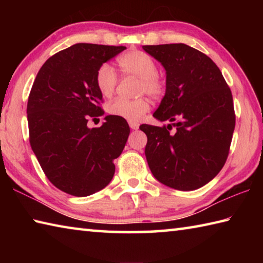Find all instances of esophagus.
<instances>
[{
	"mask_svg": "<svg viewBox=\"0 0 263 263\" xmlns=\"http://www.w3.org/2000/svg\"><path fill=\"white\" fill-rule=\"evenodd\" d=\"M128 125H130L132 130H137V128L139 127V124H138L137 122H128Z\"/></svg>",
	"mask_w": 263,
	"mask_h": 263,
	"instance_id": "34e87169",
	"label": "esophagus"
}]
</instances>
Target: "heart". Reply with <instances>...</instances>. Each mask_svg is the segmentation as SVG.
<instances>
[{"label":"heart","mask_w":263,"mask_h":263,"mask_svg":"<svg viewBox=\"0 0 263 263\" xmlns=\"http://www.w3.org/2000/svg\"><path fill=\"white\" fill-rule=\"evenodd\" d=\"M118 66L125 75L140 79L139 92L149 96L161 97L166 90V84L158 75L157 62L147 53L142 51H130L118 58ZM118 83V77L112 66L103 64L96 72V86L103 97L114 95ZM108 112L115 117L126 119L128 122H137L149 110L147 99L124 100L117 99L108 105Z\"/></svg>","instance_id":"1"}]
</instances>
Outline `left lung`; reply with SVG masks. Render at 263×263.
Masks as SVG:
<instances>
[{
  "label": "left lung",
  "instance_id": "left-lung-1",
  "mask_svg": "<svg viewBox=\"0 0 263 263\" xmlns=\"http://www.w3.org/2000/svg\"><path fill=\"white\" fill-rule=\"evenodd\" d=\"M166 70V94L153 117L167 126L142 124L145 155L155 179L189 191L210 182L228 159L235 126L232 92L210 58L185 44L145 45ZM177 127L175 133L168 132Z\"/></svg>",
  "mask_w": 263,
  "mask_h": 263
}]
</instances>
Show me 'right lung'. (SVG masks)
Instances as JSON below:
<instances>
[{
  "mask_svg": "<svg viewBox=\"0 0 263 263\" xmlns=\"http://www.w3.org/2000/svg\"><path fill=\"white\" fill-rule=\"evenodd\" d=\"M125 48L75 44L47 59L35 77L26 108L31 148L51 183L69 195L105 188L125 147V119L110 115L102 126H87L89 118L104 114L97 69Z\"/></svg>",
  "mask_w": 263,
  "mask_h": 263,
  "instance_id": "obj_1",
  "label": "right lung"
}]
</instances>
